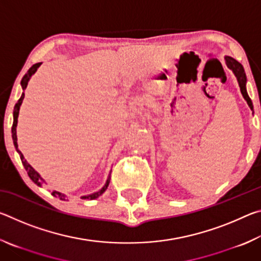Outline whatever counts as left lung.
Returning <instances> with one entry per match:
<instances>
[{
    "label": "left lung",
    "mask_w": 261,
    "mask_h": 261,
    "mask_svg": "<svg viewBox=\"0 0 261 261\" xmlns=\"http://www.w3.org/2000/svg\"><path fill=\"white\" fill-rule=\"evenodd\" d=\"M224 61H226L227 67L231 70L233 74H235V77L238 82V85H240L241 92L243 94V98L245 99L247 105H249V107L253 110L252 101H251L250 96L246 92V74L244 71V68H243V65L240 63V62L236 61L235 59H232L230 56L224 57Z\"/></svg>",
    "instance_id": "left-lung-1"
}]
</instances>
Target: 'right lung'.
Masks as SVG:
<instances>
[{
    "instance_id": "1",
    "label": "right lung",
    "mask_w": 261,
    "mask_h": 261,
    "mask_svg": "<svg viewBox=\"0 0 261 261\" xmlns=\"http://www.w3.org/2000/svg\"><path fill=\"white\" fill-rule=\"evenodd\" d=\"M41 64H42V62H40V63H35V64H33L32 67H31V68L29 69V71L25 73V76H24L23 78H21L20 85H21V88H23V93H21V96L19 98V100L17 101V103L15 105V108H14V123H12V127H11L12 140H14V145H15V147H16V151L18 152L19 156H20V160H21V162H23V166H24V168L26 169V171H28V175L30 176V178L32 179L33 182L38 185V187H41L42 183H46V182H45V179H43V178L41 177L40 174H39L38 171L35 170L34 168H33L32 166H31L28 161L25 160L24 155H23V154H21V152L18 149V144H17V132H16V127H17V122H18V115H19L20 106H21V103H23V100H24V96H25L24 91L26 90V87H28V84H29V82H30L31 77H32L33 74H34L35 72H37V70L39 69V67H40ZM109 182H110V175L108 176V178H107V180H106V183H105L103 187L101 188V189L99 190V191H96V192H94V193H91V194H87V196H83L82 199L92 200V199H95V198L100 197L101 194H102V193L106 191V190H107L108 185H109ZM51 194H53V196H54V197H56V198H60L61 200H65V201L68 200V198H67V196H65V194H63L62 192L56 191V190H54V191L51 192Z\"/></svg>"
}]
</instances>
